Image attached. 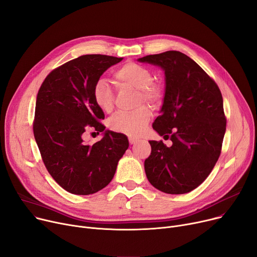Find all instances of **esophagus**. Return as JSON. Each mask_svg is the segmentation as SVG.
Instances as JSON below:
<instances>
[{"mask_svg": "<svg viewBox=\"0 0 257 257\" xmlns=\"http://www.w3.org/2000/svg\"><path fill=\"white\" fill-rule=\"evenodd\" d=\"M139 141L137 140V139H133V138H129V143H130V145H134V144H137Z\"/></svg>", "mask_w": 257, "mask_h": 257, "instance_id": "esophagus-1", "label": "esophagus"}]
</instances>
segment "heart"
Wrapping results in <instances>:
<instances>
[{"instance_id":"heart-1","label":"heart","mask_w":257,"mask_h":257,"mask_svg":"<svg viewBox=\"0 0 257 257\" xmlns=\"http://www.w3.org/2000/svg\"><path fill=\"white\" fill-rule=\"evenodd\" d=\"M114 82L119 89L138 90V104L143 102L152 106L157 105L163 98V89L153 82V74L148 67L136 63L127 62L114 71ZM92 99L104 112H111L114 108V92L104 79L96 81L92 87ZM151 118V111L148 107L141 106L137 110L115 113L108 120L109 128L118 133L130 137H139L146 129Z\"/></svg>"}]
</instances>
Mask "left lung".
Masks as SVG:
<instances>
[{
  "label": "left lung",
  "mask_w": 257,
  "mask_h": 257,
  "mask_svg": "<svg viewBox=\"0 0 257 257\" xmlns=\"http://www.w3.org/2000/svg\"><path fill=\"white\" fill-rule=\"evenodd\" d=\"M140 62L165 72L164 103L153 129L173 143L150 141L145 160L149 182L166 194L190 193L217 164L226 131L223 98L217 83L192 58L178 51L148 55Z\"/></svg>",
  "instance_id": "1"
}]
</instances>
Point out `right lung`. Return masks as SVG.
Instances as JSON below:
<instances>
[{
	"instance_id": "obj_1",
	"label": "right lung",
	"mask_w": 257,
	"mask_h": 257,
	"mask_svg": "<svg viewBox=\"0 0 257 257\" xmlns=\"http://www.w3.org/2000/svg\"><path fill=\"white\" fill-rule=\"evenodd\" d=\"M123 58L91 54L52 71L40 86L33 132L44 164L53 179L75 195L94 194L109 183L129 142L121 133L105 130L104 112L94 104L92 87L102 74ZM103 132L90 146L83 133Z\"/></svg>"
}]
</instances>
